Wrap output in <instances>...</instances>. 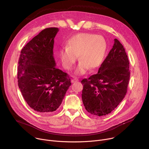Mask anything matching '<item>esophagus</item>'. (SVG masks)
I'll return each instance as SVG.
<instances>
[{
    "instance_id": "1",
    "label": "esophagus",
    "mask_w": 149,
    "mask_h": 149,
    "mask_svg": "<svg viewBox=\"0 0 149 149\" xmlns=\"http://www.w3.org/2000/svg\"><path fill=\"white\" fill-rule=\"evenodd\" d=\"M78 81H79V80H78V79H77V78H74V79H72V81H71V82H72V83L77 82H78Z\"/></svg>"
}]
</instances>
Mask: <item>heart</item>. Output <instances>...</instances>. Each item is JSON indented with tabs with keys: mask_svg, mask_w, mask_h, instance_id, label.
<instances>
[{
	"mask_svg": "<svg viewBox=\"0 0 149 149\" xmlns=\"http://www.w3.org/2000/svg\"><path fill=\"white\" fill-rule=\"evenodd\" d=\"M107 45L103 37L89 33H80L70 38L66 49H61L59 55L63 67L70 70L77 60L80 61L75 73L86 74L88 68L94 70L100 67L107 52Z\"/></svg>",
	"mask_w": 149,
	"mask_h": 149,
	"instance_id": "heart-1",
	"label": "heart"
}]
</instances>
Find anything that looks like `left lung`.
<instances>
[{
  "instance_id": "left-lung-1",
  "label": "left lung",
  "mask_w": 149,
  "mask_h": 149,
  "mask_svg": "<svg viewBox=\"0 0 149 149\" xmlns=\"http://www.w3.org/2000/svg\"><path fill=\"white\" fill-rule=\"evenodd\" d=\"M130 72L129 61L123 45L114 44L97 74L84 78L82 100L85 108L95 116H104L114 110L124 98Z\"/></svg>"
}]
</instances>
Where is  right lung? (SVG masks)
Masks as SVG:
<instances>
[{
    "label": "right lung",
    "mask_w": 149,
    "mask_h": 149,
    "mask_svg": "<svg viewBox=\"0 0 149 149\" xmlns=\"http://www.w3.org/2000/svg\"><path fill=\"white\" fill-rule=\"evenodd\" d=\"M58 31L42 30L22 48L18 61L19 88L29 107L39 113L56 111L71 85L69 75L55 67L53 49Z\"/></svg>",
    "instance_id": "right-lung-1"
}]
</instances>
